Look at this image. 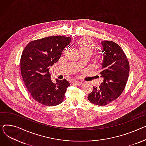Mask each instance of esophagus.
I'll list each match as a JSON object with an SVG mask.
<instances>
[{
  "mask_svg": "<svg viewBox=\"0 0 146 146\" xmlns=\"http://www.w3.org/2000/svg\"><path fill=\"white\" fill-rule=\"evenodd\" d=\"M73 83H74V84H76V85H81L82 84V82H81V81H76V80H75V81H74Z\"/></svg>",
  "mask_w": 146,
  "mask_h": 146,
  "instance_id": "esophagus-1",
  "label": "esophagus"
}]
</instances>
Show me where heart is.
Returning a JSON list of instances; mask_svg holds the SVG:
<instances>
[{"instance_id":"obj_1","label":"heart","mask_w":146,"mask_h":146,"mask_svg":"<svg viewBox=\"0 0 146 146\" xmlns=\"http://www.w3.org/2000/svg\"><path fill=\"white\" fill-rule=\"evenodd\" d=\"M80 45V51H89L93 52L96 49V45L89 38H84L78 41Z\"/></svg>"}]
</instances>
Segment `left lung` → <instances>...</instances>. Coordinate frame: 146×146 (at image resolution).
<instances>
[{"label":"left lung","instance_id":"obj_1","mask_svg":"<svg viewBox=\"0 0 146 146\" xmlns=\"http://www.w3.org/2000/svg\"><path fill=\"white\" fill-rule=\"evenodd\" d=\"M104 59L101 64L100 77L103 81L99 87H93L88 96L91 103L105 106L117 99L124 90L130 72V65L123 50L116 43L103 40Z\"/></svg>","mask_w":146,"mask_h":146}]
</instances>
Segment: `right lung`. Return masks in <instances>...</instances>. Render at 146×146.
<instances>
[{
	"instance_id": "obj_1",
	"label": "right lung",
	"mask_w": 146,
	"mask_h": 146,
	"mask_svg": "<svg viewBox=\"0 0 146 146\" xmlns=\"http://www.w3.org/2000/svg\"><path fill=\"white\" fill-rule=\"evenodd\" d=\"M71 39L64 36H48L30 42L21 58V71L32 97L43 105L55 106L64 101L70 82L65 79H50L49 66L57 62Z\"/></svg>"
}]
</instances>
